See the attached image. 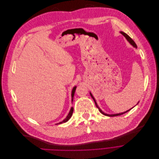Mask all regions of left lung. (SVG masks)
<instances>
[{
	"label": "left lung",
	"instance_id": "1",
	"mask_svg": "<svg viewBox=\"0 0 159 159\" xmlns=\"http://www.w3.org/2000/svg\"><path fill=\"white\" fill-rule=\"evenodd\" d=\"M120 33L126 38V39L129 42V43L132 46H134V48H137V44H135V43L133 41V39L129 36V35H127L126 34V33H125L124 32H122V31H120ZM89 94H90V95H91V98L93 99V100H94V103H95V105H96V106H97V107L98 108V110H99V111H100V113H102L103 115H105V116H119V115H123V114H124V113H126V112H128L129 111H130V110H132L133 108H130V110H127V111H124V112H123V113H116V114H107V113H104L101 109H100V108L98 107V104H97V102H96V100H95V99H94V98L93 97V94H91V92H89ZM139 103V102H138V103ZM137 103V104H138Z\"/></svg>",
	"mask_w": 159,
	"mask_h": 159
}]
</instances>
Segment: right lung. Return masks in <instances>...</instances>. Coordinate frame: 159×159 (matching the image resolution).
I'll use <instances>...</instances> for the list:
<instances>
[{
    "label": "right lung",
    "instance_id": "1",
    "mask_svg": "<svg viewBox=\"0 0 159 159\" xmlns=\"http://www.w3.org/2000/svg\"><path fill=\"white\" fill-rule=\"evenodd\" d=\"M76 89V86H75L73 87V89H72V91H71V99H72L71 101H72V102H73V97H74V95H75V93ZM73 108L71 107V109H70V111L69 113L68 114L67 116L66 117V118L63 120L62 121H61V122H59V123H56V125L61 124V123H65V122L68 121L70 119V118L71 117V116H72V115H73Z\"/></svg>",
    "mask_w": 159,
    "mask_h": 159
}]
</instances>
